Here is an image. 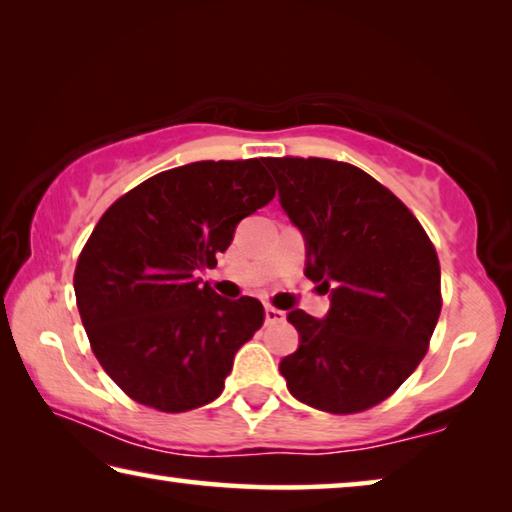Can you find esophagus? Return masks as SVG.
<instances>
[{
  "mask_svg": "<svg viewBox=\"0 0 512 512\" xmlns=\"http://www.w3.org/2000/svg\"><path fill=\"white\" fill-rule=\"evenodd\" d=\"M264 316H266V325H275V323H282V320H284V311L275 309V307H266Z\"/></svg>",
  "mask_w": 512,
  "mask_h": 512,
  "instance_id": "esophagus-1",
  "label": "esophagus"
}]
</instances>
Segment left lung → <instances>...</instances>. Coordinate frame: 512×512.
Segmentation results:
<instances>
[{"instance_id": "left-lung-1", "label": "left lung", "mask_w": 512, "mask_h": 512, "mask_svg": "<svg viewBox=\"0 0 512 512\" xmlns=\"http://www.w3.org/2000/svg\"><path fill=\"white\" fill-rule=\"evenodd\" d=\"M280 203L307 239L323 320L291 311L300 348L280 361L289 393L348 415L400 388L429 350L443 296L436 248L413 212L366 171L327 158H264Z\"/></svg>"}]
</instances>
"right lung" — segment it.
<instances>
[{
  "mask_svg": "<svg viewBox=\"0 0 512 512\" xmlns=\"http://www.w3.org/2000/svg\"><path fill=\"white\" fill-rule=\"evenodd\" d=\"M262 160L162 171L94 225L74 271L76 307L94 357L131 400L162 413L210 404L264 325L259 300H225L196 280L237 223L275 198Z\"/></svg>",
  "mask_w": 512,
  "mask_h": 512,
  "instance_id": "obj_1",
  "label": "right lung"
}]
</instances>
